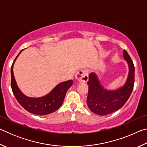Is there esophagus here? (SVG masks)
<instances>
[{"instance_id":"esophagus-1","label":"esophagus","mask_w":147,"mask_h":147,"mask_svg":"<svg viewBox=\"0 0 147 147\" xmlns=\"http://www.w3.org/2000/svg\"><path fill=\"white\" fill-rule=\"evenodd\" d=\"M76 80L79 82H86L88 80V73L86 70L79 71L76 74Z\"/></svg>"}]
</instances>
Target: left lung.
<instances>
[{
	"label": "left lung",
	"mask_w": 147,
	"mask_h": 147,
	"mask_svg": "<svg viewBox=\"0 0 147 147\" xmlns=\"http://www.w3.org/2000/svg\"><path fill=\"white\" fill-rule=\"evenodd\" d=\"M123 57L127 61L129 73L125 84L115 90H108L102 86L96 73L89 75V91L87 104L92 112L99 115H105L122 108L130 97L134 89V65L127 52L124 50Z\"/></svg>",
	"instance_id": "8db88e82"
}]
</instances>
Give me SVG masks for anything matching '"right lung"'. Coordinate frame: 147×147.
<instances>
[{
	"instance_id": "add662e5",
	"label": "right lung",
	"mask_w": 147,
	"mask_h": 147,
	"mask_svg": "<svg viewBox=\"0 0 147 147\" xmlns=\"http://www.w3.org/2000/svg\"><path fill=\"white\" fill-rule=\"evenodd\" d=\"M23 51L20 52L14 59L11 68V86L15 97L21 106L30 113L39 115L53 113L62 105L67 91L73 85V80H70L59 83L49 94L41 97L32 98L26 96L17 86L13 71L15 61Z\"/></svg>"
}]
</instances>
